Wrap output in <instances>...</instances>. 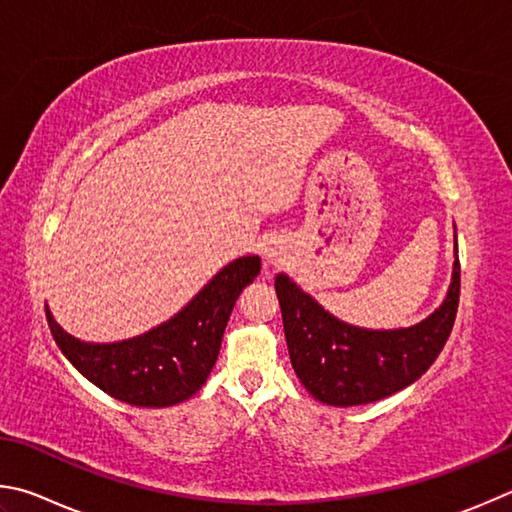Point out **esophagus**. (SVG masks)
<instances>
[{"label": "esophagus", "instance_id": "obj_1", "mask_svg": "<svg viewBox=\"0 0 512 512\" xmlns=\"http://www.w3.org/2000/svg\"><path fill=\"white\" fill-rule=\"evenodd\" d=\"M267 256H270V263L274 265V267H279L281 263H283V249L281 247H272L270 249V254H267Z\"/></svg>", "mask_w": 512, "mask_h": 512}]
</instances>
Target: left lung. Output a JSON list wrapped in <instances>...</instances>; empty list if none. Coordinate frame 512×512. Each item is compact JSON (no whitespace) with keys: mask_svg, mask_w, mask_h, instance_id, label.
I'll return each instance as SVG.
<instances>
[{"mask_svg":"<svg viewBox=\"0 0 512 512\" xmlns=\"http://www.w3.org/2000/svg\"><path fill=\"white\" fill-rule=\"evenodd\" d=\"M294 371L312 396L335 407L366 405L416 382L452 333L461 294V265L454 263L450 292L432 317L402 330H364L319 306L288 276L274 281Z\"/></svg>","mask_w":512,"mask_h":512,"instance_id":"obj_1","label":"left lung"}]
</instances>
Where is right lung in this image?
<instances>
[{"mask_svg":"<svg viewBox=\"0 0 512 512\" xmlns=\"http://www.w3.org/2000/svg\"><path fill=\"white\" fill-rule=\"evenodd\" d=\"M261 272V258L245 256L150 333L116 344H85L67 335L47 310L51 335L67 360L107 396L134 407H170L209 378L236 299Z\"/></svg>","mask_w":512,"mask_h":512,"instance_id":"1","label":"right lung"}]
</instances>
